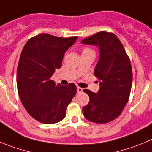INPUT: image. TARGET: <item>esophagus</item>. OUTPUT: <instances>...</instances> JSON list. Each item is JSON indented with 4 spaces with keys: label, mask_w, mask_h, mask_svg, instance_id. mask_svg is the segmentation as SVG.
I'll return each instance as SVG.
<instances>
[{
    "label": "esophagus",
    "mask_w": 152,
    "mask_h": 152,
    "mask_svg": "<svg viewBox=\"0 0 152 152\" xmlns=\"http://www.w3.org/2000/svg\"><path fill=\"white\" fill-rule=\"evenodd\" d=\"M83 89L80 87H77V92L78 93H81V92H83Z\"/></svg>",
    "instance_id": "34e87169"
}]
</instances>
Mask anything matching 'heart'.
<instances>
[{
    "mask_svg": "<svg viewBox=\"0 0 152 152\" xmlns=\"http://www.w3.org/2000/svg\"><path fill=\"white\" fill-rule=\"evenodd\" d=\"M90 50H91V49H87V48H86V49H83V52H87V51H90Z\"/></svg>",
    "mask_w": 152,
    "mask_h": 152,
    "instance_id": "obj_1",
    "label": "heart"
}]
</instances>
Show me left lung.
Returning <instances> with one entry per match:
<instances>
[{
    "label": "left lung",
    "instance_id": "1",
    "mask_svg": "<svg viewBox=\"0 0 152 152\" xmlns=\"http://www.w3.org/2000/svg\"><path fill=\"white\" fill-rule=\"evenodd\" d=\"M81 42L96 46L100 52L94 73L99 79L100 89L97 93L83 90L90 99L83 107V114L92 122H110L121 114L130 97L133 78L130 59L121 41L113 33L101 31Z\"/></svg>",
    "mask_w": 152,
    "mask_h": 152
}]
</instances>
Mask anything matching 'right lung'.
Returning a JSON list of instances; mask_svg holds the SVG:
<instances>
[{
	"instance_id": "1",
	"label": "right lung",
	"mask_w": 152,
	"mask_h": 152,
	"mask_svg": "<svg viewBox=\"0 0 152 152\" xmlns=\"http://www.w3.org/2000/svg\"><path fill=\"white\" fill-rule=\"evenodd\" d=\"M76 39L40 34L28 39L22 49L17 69L18 95L30 115L39 122L51 124L63 120L76 94L73 83L55 84L51 77Z\"/></svg>"
}]
</instances>
